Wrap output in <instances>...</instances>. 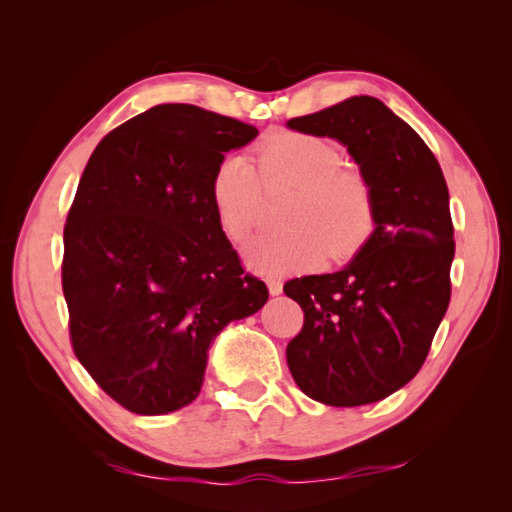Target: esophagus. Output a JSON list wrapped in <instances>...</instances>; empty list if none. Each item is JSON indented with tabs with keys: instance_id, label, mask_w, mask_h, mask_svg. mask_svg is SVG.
<instances>
[{
	"instance_id": "1",
	"label": "esophagus",
	"mask_w": 512,
	"mask_h": 512,
	"mask_svg": "<svg viewBox=\"0 0 512 512\" xmlns=\"http://www.w3.org/2000/svg\"><path fill=\"white\" fill-rule=\"evenodd\" d=\"M267 286H269V292L273 294V297H277V294H282V282L277 280V277H269Z\"/></svg>"
}]
</instances>
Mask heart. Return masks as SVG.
I'll return each instance as SVG.
<instances>
[{"instance_id": "b5f03b06", "label": "heart", "mask_w": 512, "mask_h": 512, "mask_svg": "<svg viewBox=\"0 0 512 512\" xmlns=\"http://www.w3.org/2000/svg\"><path fill=\"white\" fill-rule=\"evenodd\" d=\"M256 168L243 156H226L211 175L215 218L230 241L252 235L262 211V183H292L284 228L256 237L245 247L250 267L282 275L318 265L327 256H352L376 224L374 185L361 168L342 164L329 138L307 132H277L256 147Z\"/></svg>"}]
</instances>
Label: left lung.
<instances>
[{"instance_id": "8db88e82", "label": "left lung", "mask_w": 512, "mask_h": 512, "mask_svg": "<svg viewBox=\"0 0 512 512\" xmlns=\"http://www.w3.org/2000/svg\"><path fill=\"white\" fill-rule=\"evenodd\" d=\"M288 128L346 145L376 198V228L348 267L284 284L305 316L286 346L290 374L320 404H374L418 374L451 301L455 239L442 168L371 96L294 117Z\"/></svg>"}]
</instances>
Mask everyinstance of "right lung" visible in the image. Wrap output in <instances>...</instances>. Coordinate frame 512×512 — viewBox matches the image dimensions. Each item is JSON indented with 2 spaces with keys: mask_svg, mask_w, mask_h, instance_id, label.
I'll return each mask as SVG.
<instances>
[{
  "mask_svg": "<svg viewBox=\"0 0 512 512\" xmlns=\"http://www.w3.org/2000/svg\"><path fill=\"white\" fill-rule=\"evenodd\" d=\"M256 134L194 104H158L108 132L83 170L61 262L70 342L134 414L192 404L215 335L269 299L211 203L215 166Z\"/></svg>",
  "mask_w": 512,
  "mask_h": 512,
  "instance_id": "right-lung-1",
  "label": "right lung"
}]
</instances>
